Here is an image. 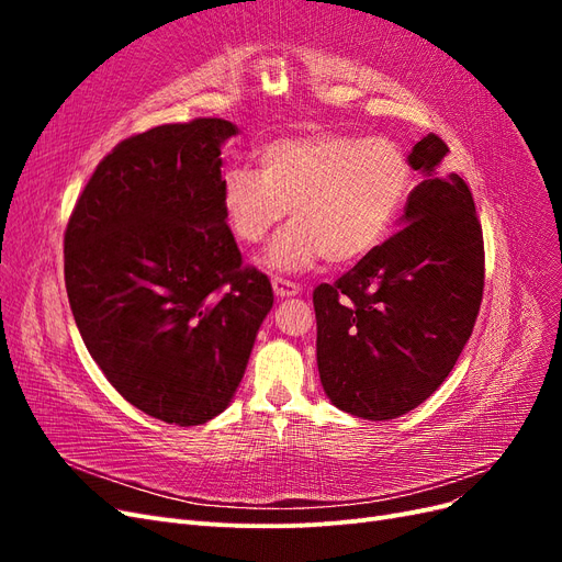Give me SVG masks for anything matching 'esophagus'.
I'll list each match as a JSON object with an SVG mask.
<instances>
[{"label": "esophagus", "mask_w": 562, "mask_h": 562, "mask_svg": "<svg viewBox=\"0 0 562 562\" xmlns=\"http://www.w3.org/2000/svg\"><path fill=\"white\" fill-rule=\"evenodd\" d=\"M271 288H274L277 297H293V295H300V293H302V288H300L297 283L288 281V279H281V277L271 279Z\"/></svg>", "instance_id": "esophagus-1"}]
</instances>
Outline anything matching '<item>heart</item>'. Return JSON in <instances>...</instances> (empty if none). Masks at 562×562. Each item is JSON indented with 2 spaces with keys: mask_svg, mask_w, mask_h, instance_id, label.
I'll return each mask as SVG.
<instances>
[{
  "mask_svg": "<svg viewBox=\"0 0 562 562\" xmlns=\"http://www.w3.org/2000/svg\"><path fill=\"white\" fill-rule=\"evenodd\" d=\"M411 164L398 143L316 131L285 135L260 149V171L232 166L223 211L241 244H260L291 209L293 225L269 248L279 271L361 260L382 244L405 196Z\"/></svg>",
  "mask_w": 562,
  "mask_h": 562,
  "instance_id": "obj_1",
  "label": "heart"
}]
</instances>
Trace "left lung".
<instances>
[{
    "instance_id": "8db88e82",
    "label": "left lung",
    "mask_w": 562,
    "mask_h": 562,
    "mask_svg": "<svg viewBox=\"0 0 562 562\" xmlns=\"http://www.w3.org/2000/svg\"><path fill=\"white\" fill-rule=\"evenodd\" d=\"M448 145L429 133L407 157L422 182L403 225L314 291L316 363L333 405L394 419L446 382L471 337L485 283L483 229L467 182L438 176Z\"/></svg>"
}]
</instances>
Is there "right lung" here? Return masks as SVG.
<instances>
[{"mask_svg":"<svg viewBox=\"0 0 562 562\" xmlns=\"http://www.w3.org/2000/svg\"><path fill=\"white\" fill-rule=\"evenodd\" d=\"M225 119L131 135L95 166L65 229V288L83 345L145 415L196 427L239 386L269 279L244 267L223 211Z\"/></svg>","mask_w":562,"mask_h":562,"instance_id":"add662e5","label":"right lung"}]
</instances>
